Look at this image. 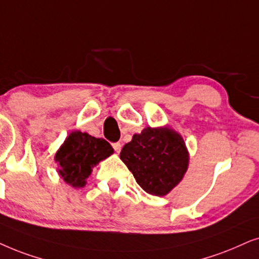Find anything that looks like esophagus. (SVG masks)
I'll use <instances>...</instances> for the list:
<instances>
[{
    "label": "esophagus",
    "instance_id": "1",
    "mask_svg": "<svg viewBox=\"0 0 259 259\" xmlns=\"http://www.w3.org/2000/svg\"><path fill=\"white\" fill-rule=\"evenodd\" d=\"M112 148H113V149H115L116 153H119L120 148H122V144L118 143V142H117V143H112Z\"/></svg>",
    "mask_w": 259,
    "mask_h": 259
}]
</instances>
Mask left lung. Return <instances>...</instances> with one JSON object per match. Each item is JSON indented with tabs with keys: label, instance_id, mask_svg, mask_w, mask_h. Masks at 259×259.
I'll use <instances>...</instances> for the list:
<instances>
[{
	"label": "left lung",
	"instance_id": "left-lung-1",
	"mask_svg": "<svg viewBox=\"0 0 259 259\" xmlns=\"http://www.w3.org/2000/svg\"><path fill=\"white\" fill-rule=\"evenodd\" d=\"M120 160L151 195L168 194L182 180L189 155L180 134L168 126H147L123 147Z\"/></svg>",
	"mask_w": 259,
	"mask_h": 259
}]
</instances>
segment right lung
I'll return each instance as SVG.
<instances>
[{
	"label": "right lung",
	"instance_id": "obj_1",
	"mask_svg": "<svg viewBox=\"0 0 259 259\" xmlns=\"http://www.w3.org/2000/svg\"><path fill=\"white\" fill-rule=\"evenodd\" d=\"M113 154L108 141L81 132H72L55 154L58 173L72 187H84L95 165Z\"/></svg>",
	"mask_w": 259,
	"mask_h": 259
}]
</instances>
